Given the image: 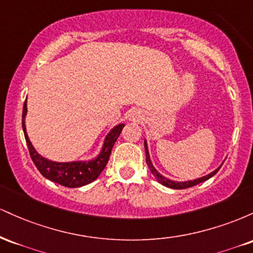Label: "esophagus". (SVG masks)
Returning a JSON list of instances; mask_svg holds the SVG:
<instances>
[{
    "label": "esophagus",
    "instance_id": "34e87169",
    "mask_svg": "<svg viewBox=\"0 0 253 253\" xmlns=\"http://www.w3.org/2000/svg\"><path fill=\"white\" fill-rule=\"evenodd\" d=\"M140 118H141V114L139 112H136V110H133V112L130 113V120L136 121V120H139Z\"/></svg>",
    "mask_w": 253,
    "mask_h": 253
}]
</instances>
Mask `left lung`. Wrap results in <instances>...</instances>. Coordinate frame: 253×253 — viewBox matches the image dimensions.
Segmentation results:
<instances>
[{
  "label": "left lung",
  "mask_w": 253,
  "mask_h": 253,
  "mask_svg": "<svg viewBox=\"0 0 253 253\" xmlns=\"http://www.w3.org/2000/svg\"><path fill=\"white\" fill-rule=\"evenodd\" d=\"M144 146H145V153H146V163H147V165H149L151 172L153 173V176L156 177V179H157V181H158L159 183H162V184L165 185V187H168V188H172V189H185V188L194 187V185L199 184V183H202V182L207 181V179H210L211 177H213L214 175H215L217 171H219L220 168H221V167H219L216 170H214L213 172H211L210 175L203 176V177H201V178H196V179H194V181H188V182H175V181H171V179H168L167 177L162 176L161 173H159L158 171H157V170L155 169V167H153L152 163H151L150 155H149V150H147L146 140L144 141Z\"/></svg>",
  "instance_id": "obj_1"
}]
</instances>
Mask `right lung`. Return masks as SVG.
<instances>
[{
	"label": "right lung",
	"mask_w": 253,
	"mask_h": 253,
	"mask_svg": "<svg viewBox=\"0 0 253 253\" xmlns=\"http://www.w3.org/2000/svg\"><path fill=\"white\" fill-rule=\"evenodd\" d=\"M26 113H27V103L25 101L24 110H22V128H24L26 143H27V147L30 150L31 158L34 165H36L37 169L40 171V173L45 178L68 188L83 187V185L89 184V183L95 181L100 176V173L102 172L107 163H108L113 146H114L115 141H117V139L119 138L125 126L124 124H120L110 130L108 135L104 139L102 151L92 161L57 163V162L48 161V159L40 156L33 147V145L31 144L27 132H26Z\"/></svg>",
	"instance_id": "add662e5"
}]
</instances>
